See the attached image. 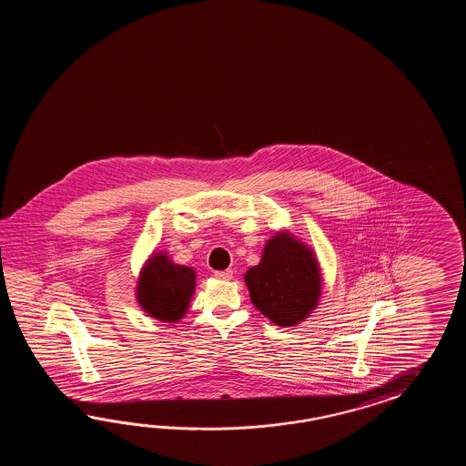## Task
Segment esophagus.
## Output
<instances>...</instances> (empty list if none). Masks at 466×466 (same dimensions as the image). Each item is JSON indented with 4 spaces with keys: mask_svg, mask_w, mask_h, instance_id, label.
<instances>
[{
    "mask_svg": "<svg viewBox=\"0 0 466 466\" xmlns=\"http://www.w3.org/2000/svg\"><path fill=\"white\" fill-rule=\"evenodd\" d=\"M215 277L218 279H231L233 269H223V271H215Z\"/></svg>",
    "mask_w": 466,
    "mask_h": 466,
    "instance_id": "1",
    "label": "esophagus"
}]
</instances>
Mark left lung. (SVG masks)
<instances>
[{
    "mask_svg": "<svg viewBox=\"0 0 466 466\" xmlns=\"http://www.w3.org/2000/svg\"><path fill=\"white\" fill-rule=\"evenodd\" d=\"M251 303L279 327H293L317 305L321 277L317 259L289 235L268 241L258 267L247 271Z\"/></svg>",
    "mask_w": 466,
    "mask_h": 466,
    "instance_id": "left-lung-1",
    "label": "left lung"
}]
</instances>
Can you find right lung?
<instances>
[{
    "label": "right lung",
    "instance_id": "add662e5",
    "mask_svg": "<svg viewBox=\"0 0 466 466\" xmlns=\"http://www.w3.org/2000/svg\"><path fill=\"white\" fill-rule=\"evenodd\" d=\"M193 289L191 268L175 265L165 255L153 257L139 277V305L161 321H177L187 313Z\"/></svg>",
    "mask_w": 466,
    "mask_h": 466
}]
</instances>
